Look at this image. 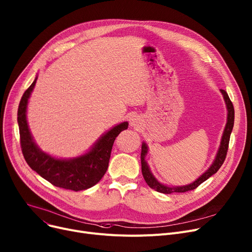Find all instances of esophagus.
<instances>
[{"label":"esophagus","mask_w":252,"mask_h":252,"mask_svg":"<svg viewBox=\"0 0 252 252\" xmlns=\"http://www.w3.org/2000/svg\"><path fill=\"white\" fill-rule=\"evenodd\" d=\"M129 123H130V125L131 126H139V125L141 124V122H140V119L138 116H132L131 119H130V121H129Z\"/></svg>","instance_id":"34e87169"}]
</instances>
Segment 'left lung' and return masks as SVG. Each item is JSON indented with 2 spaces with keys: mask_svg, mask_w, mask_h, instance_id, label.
Masks as SVG:
<instances>
[{
  "mask_svg": "<svg viewBox=\"0 0 252 252\" xmlns=\"http://www.w3.org/2000/svg\"><path fill=\"white\" fill-rule=\"evenodd\" d=\"M221 92L224 96L225 102L227 105V109H228V116H227V124L223 132V137H222V141H221V145L219 148V151H218V154L216 156V159L214 161V163L212 164V166L210 168L202 175L199 178H197L194 182L189 184V186H184V187H175V188H170V187H166L161 184L160 182L157 181V179L153 176V174L151 173L149 166L145 160V157L148 153V147L145 143L142 144V152H141V163H142V173L144 176V179L146 180L148 186L155 189L158 192H162V193H172V192H187L192 189H195L199 184H202L204 181H206L209 177H211L213 174H215L218 170L220 169V167L223 165L225 159H226V155H227V151L229 148V141H230V135L231 131L233 129V126H234V107H233V103L231 102V100L227 94V92L223 89H221Z\"/></svg>",
  "mask_w": 252,
  "mask_h": 252,
  "instance_id": "8db88e82",
  "label": "left lung"
}]
</instances>
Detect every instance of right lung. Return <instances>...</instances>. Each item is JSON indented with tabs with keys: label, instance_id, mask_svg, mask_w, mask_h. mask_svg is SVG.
Listing matches in <instances>:
<instances>
[{
	"label": "right lung",
	"instance_id": "add662e5",
	"mask_svg": "<svg viewBox=\"0 0 252 252\" xmlns=\"http://www.w3.org/2000/svg\"><path fill=\"white\" fill-rule=\"evenodd\" d=\"M36 80L37 78L24 92L17 113L20 145L25 161L31 169L55 187L75 191L92 188L105 174L114 140L121 131L127 128L128 124L126 122L111 128L85 155L70 160H61L49 156L33 142L26 121L28 98L35 86Z\"/></svg>",
	"mask_w": 252,
	"mask_h": 252
}]
</instances>
